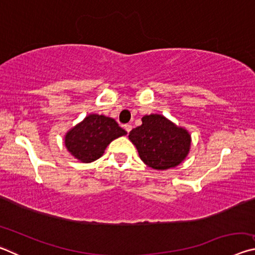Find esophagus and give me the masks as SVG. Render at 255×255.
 <instances>
[{
  "instance_id": "obj_1",
  "label": "esophagus",
  "mask_w": 255,
  "mask_h": 255,
  "mask_svg": "<svg viewBox=\"0 0 255 255\" xmlns=\"http://www.w3.org/2000/svg\"><path fill=\"white\" fill-rule=\"evenodd\" d=\"M124 128H125V130H126L127 132H129V131H130V130H131V128H132V126H131V125H130V124H127V125H125V126H124Z\"/></svg>"
}]
</instances>
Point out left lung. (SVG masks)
Instances as JSON below:
<instances>
[{"label":"left lung","mask_w":255,"mask_h":255,"mask_svg":"<svg viewBox=\"0 0 255 255\" xmlns=\"http://www.w3.org/2000/svg\"><path fill=\"white\" fill-rule=\"evenodd\" d=\"M128 137L141 161L154 170L180 165L191 147V135L187 129L158 114L144 116L140 126L133 128Z\"/></svg>","instance_id":"8db88e82"}]
</instances>
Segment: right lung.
I'll return each instance as SVG.
<instances>
[{
	"mask_svg": "<svg viewBox=\"0 0 255 255\" xmlns=\"http://www.w3.org/2000/svg\"><path fill=\"white\" fill-rule=\"evenodd\" d=\"M125 135L127 131L115 119L91 114L65 133L64 145L74 158L91 163L102 156L112 140Z\"/></svg>",
	"mask_w": 255,
	"mask_h": 255,
	"instance_id": "obj_1",
	"label": "right lung"
}]
</instances>
